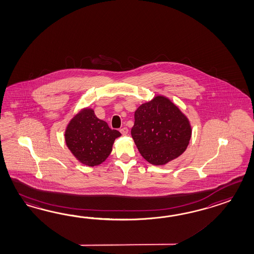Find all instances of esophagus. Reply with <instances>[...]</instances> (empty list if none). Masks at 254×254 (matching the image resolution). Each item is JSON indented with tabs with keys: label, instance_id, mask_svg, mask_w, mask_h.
I'll return each instance as SVG.
<instances>
[{
	"label": "esophagus",
	"instance_id": "1",
	"mask_svg": "<svg viewBox=\"0 0 254 254\" xmlns=\"http://www.w3.org/2000/svg\"><path fill=\"white\" fill-rule=\"evenodd\" d=\"M120 131L122 132V134H123V135H126V134H128V131H129V130H128V128L124 127V128H122V129L120 130Z\"/></svg>",
	"mask_w": 254,
	"mask_h": 254
}]
</instances>
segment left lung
Wrapping results in <instances>:
<instances>
[{
  "label": "left lung",
  "mask_w": 254,
  "mask_h": 254,
  "mask_svg": "<svg viewBox=\"0 0 254 254\" xmlns=\"http://www.w3.org/2000/svg\"><path fill=\"white\" fill-rule=\"evenodd\" d=\"M130 133L144 159L164 165L187 150L192 128L189 118L170 99L156 95L137 108Z\"/></svg>",
  "instance_id": "1"
}]
</instances>
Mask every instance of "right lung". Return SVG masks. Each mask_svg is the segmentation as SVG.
<instances>
[{"instance_id":"add662e5","label":"right lung","mask_w":254,"mask_h":254,"mask_svg":"<svg viewBox=\"0 0 254 254\" xmlns=\"http://www.w3.org/2000/svg\"><path fill=\"white\" fill-rule=\"evenodd\" d=\"M122 135L95 115L91 108H83L71 119L65 130L66 146L83 165L102 164L112 153L115 139Z\"/></svg>"}]
</instances>
